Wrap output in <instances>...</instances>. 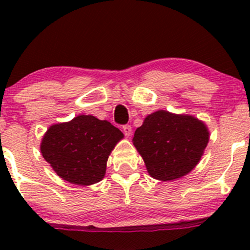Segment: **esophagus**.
<instances>
[{
  "instance_id": "obj_1",
  "label": "esophagus",
  "mask_w": 250,
  "mask_h": 250,
  "mask_svg": "<svg viewBox=\"0 0 250 250\" xmlns=\"http://www.w3.org/2000/svg\"><path fill=\"white\" fill-rule=\"evenodd\" d=\"M123 133H125V135L127 137H129L131 135V127L130 125H125V127H123Z\"/></svg>"
}]
</instances>
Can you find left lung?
Returning a JSON list of instances; mask_svg holds the SVG:
<instances>
[{"mask_svg":"<svg viewBox=\"0 0 250 250\" xmlns=\"http://www.w3.org/2000/svg\"><path fill=\"white\" fill-rule=\"evenodd\" d=\"M209 141L206 123L188 114L156 110L135 130L133 145L148 174L160 181H174L190 173Z\"/></svg>","mask_w":250,"mask_h":250,"instance_id":"1","label":"left lung"}]
</instances>
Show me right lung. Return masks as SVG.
Returning a JSON list of instances; mask_svg holds the SVG:
<instances>
[{"label":"right lung","instance_id":"obj_1","mask_svg":"<svg viewBox=\"0 0 250 250\" xmlns=\"http://www.w3.org/2000/svg\"><path fill=\"white\" fill-rule=\"evenodd\" d=\"M123 137L122 131L105 120L79 115L50 125L40 149L62 180L91 186L104 177L109 155Z\"/></svg>","mask_w":250,"mask_h":250}]
</instances>
